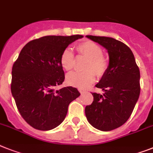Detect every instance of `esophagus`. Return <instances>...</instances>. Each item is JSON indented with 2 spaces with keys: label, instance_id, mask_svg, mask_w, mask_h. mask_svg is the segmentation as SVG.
<instances>
[{
  "label": "esophagus",
  "instance_id": "34e87169",
  "mask_svg": "<svg viewBox=\"0 0 153 153\" xmlns=\"http://www.w3.org/2000/svg\"><path fill=\"white\" fill-rule=\"evenodd\" d=\"M79 91L80 92V94H84V93H86V92H87V91L82 90V89H79Z\"/></svg>",
  "mask_w": 153,
  "mask_h": 153
}]
</instances>
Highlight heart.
Returning a JSON list of instances; mask_svg holds the SVG:
<instances>
[{"label": "heart", "mask_w": 153, "mask_h": 153, "mask_svg": "<svg viewBox=\"0 0 153 153\" xmlns=\"http://www.w3.org/2000/svg\"><path fill=\"white\" fill-rule=\"evenodd\" d=\"M79 54L88 57L84 66L87 69L83 72H76L67 76L66 81L69 85L79 88H88L95 80V74L98 77L104 76L108 67V62L103 54L102 48L98 44L87 40L82 42L76 47ZM62 67L65 71H71L74 66V55L71 49H64L60 57Z\"/></svg>", "instance_id": "obj_1"}]
</instances>
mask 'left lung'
<instances>
[{"label":"left lung","instance_id":"left-lung-1","mask_svg":"<svg viewBox=\"0 0 153 153\" xmlns=\"http://www.w3.org/2000/svg\"><path fill=\"white\" fill-rule=\"evenodd\" d=\"M104 47L109 56L106 73L96 88L104 94L92 93L94 101L85 107L88 122L98 130L109 131L127 122L140 94V71L129 47L112 37L88 35Z\"/></svg>","mask_w":153,"mask_h":153}]
</instances>
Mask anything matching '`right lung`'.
I'll use <instances>...</instances> for the list:
<instances>
[{
    "label": "right lung",
    "mask_w": 153,
    "mask_h": 153,
    "mask_svg": "<svg viewBox=\"0 0 153 153\" xmlns=\"http://www.w3.org/2000/svg\"><path fill=\"white\" fill-rule=\"evenodd\" d=\"M84 36H46L27 43L12 66L11 91L18 110L35 129L49 131L62 123L72 101L80 95L76 88L61 85L65 74L62 53Z\"/></svg>",
    "instance_id": "right-lung-1"
}]
</instances>
